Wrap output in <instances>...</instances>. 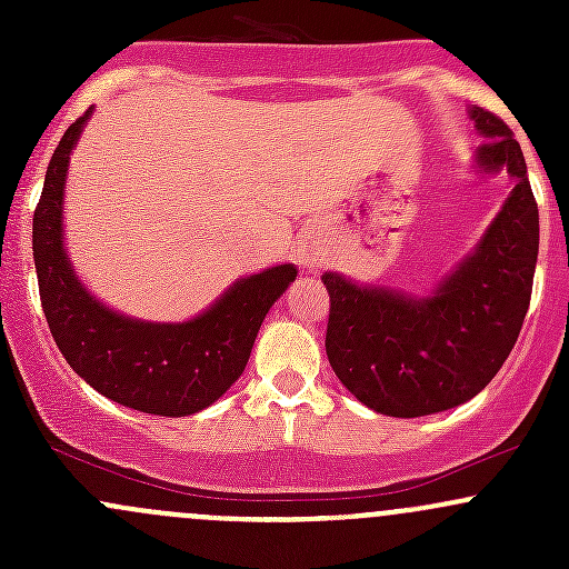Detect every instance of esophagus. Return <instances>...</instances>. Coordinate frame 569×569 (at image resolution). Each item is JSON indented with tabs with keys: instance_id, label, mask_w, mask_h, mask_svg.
Returning <instances> with one entry per match:
<instances>
[{
	"instance_id": "obj_1",
	"label": "esophagus",
	"mask_w": 569,
	"mask_h": 569,
	"mask_svg": "<svg viewBox=\"0 0 569 569\" xmlns=\"http://www.w3.org/2000/svg\"><path fill=\"white\" fill-rule=\"evenodd\" d=\"M300 258H302V263H306V267H317V256H313V252L302 250Z\"/></svg>"
}]
</instances>
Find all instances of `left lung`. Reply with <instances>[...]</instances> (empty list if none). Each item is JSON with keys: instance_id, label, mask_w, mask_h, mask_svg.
<instances>
[{"instance_id": "8db88e82", "label": "left lung", "mask_w": 569, "mask_h": 569, "mask_svg": "<svg viewBox=\"0 0 569 569\" xmlns=\"http://www.w3.org/2000/svg\"><path fill=\"white\" fill-rule=\"evenodd\" d=\"M487 137L485 170L507 168L512 194L473 256L427 300L386 289H358L327 272L325 349L338 380L371 410L418 418L473 399L512 352L531 302L539 211L526 159L498 114L473 107Z\"/></svg>"}]
</instances>
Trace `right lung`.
Segmentation results:
<instances>
[{
	"instance_id": "obj_1",
	"label": "right lung",
	"mask_w": 569,
	"mask_h": 569,
	"mask_svg": "<svg viewBox=\"0 0 569 569\" xmlns=\"http://www.w3.org/2000/svg\"><path fill=\"white\" fill-rule=\"evenodd\" d=\"M90 109L79 114L46 170L32 217L40 306L62 358L107 399L151 416H189L220 399L250 358L263 317L297 278L291 263L239 280L187 325H148L107 311L73 278L62 250V187L68 157Z\"/></svg>"
}]
</instances>
